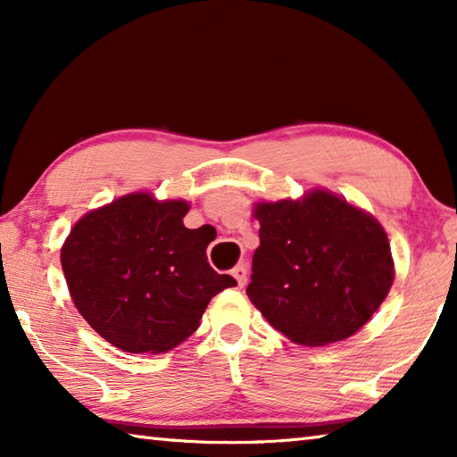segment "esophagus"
<instances>
[{
    "label": "esophagus",
    "instance_id": "esophagus-1",
    "mask_svg": "<svg viewBox=\"0 0 457 457\" xmlns=\"http://www.w3.org/2000/svg\"><path fill=\"white\" fill-rule=\"evenodd\" d=\"M231 276L236 278L237 288H242V286L247 282V268H245V264H239V266H236V268H234V272H231Z\"/></svg>",
    "mask_w": 457,
    "mask_h": 457
}]
</instances>
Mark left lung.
Masks as SVG:
<instances>
[{
  "instance_id": "obj_1",
  "label": "left lung",
  "mask_w": 457,
  "mask_h": 457,
  "mask_svg": "<svg viewBox=\"0 0 457 457\" xmlns=\"http://www.w3.org/2000/svg\"><path fill=\"white\" fill-rule=\"evenodd\" d=\"M260 247L245 294L264 319L304 346L345 340L391 290V245L381 223L327 189L256 204Z\"/></svg>"
}]
</instances>
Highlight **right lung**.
I'll list each match as a JSON object with an SVG mask.
<instances>
[{
    "instance_id": "add662e5",
    "label": "right lung",
    "mask_w": 457,
    "mask_h": 457,
    "mask_svg": "<svg viewBox=\"0 0 457 457\" xmlns=\"http://www.w3.org/2000/svg\"><path fill=\"white\" fill-rule=\"evenodd\" d=\"M189 204L129 193L74 223L60 260L72 303L112 346L175 349L197 330L210 300L236 286L207 262L212 239L183 226Z\"/></svg>"
}]
</instances>
